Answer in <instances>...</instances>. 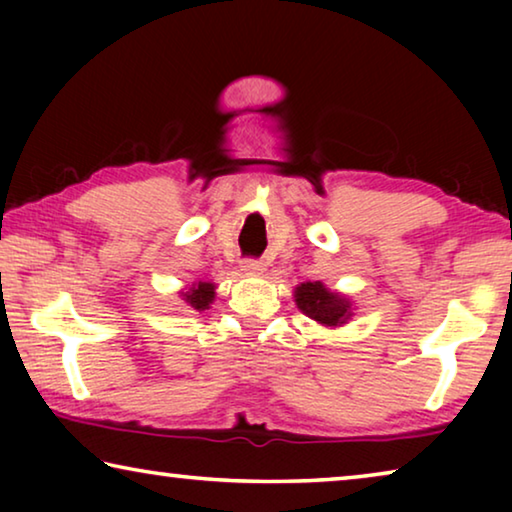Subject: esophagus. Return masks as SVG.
<instances>
[{
	"instance_id": "34e87169",
	"label": "esophagus",
	"mask_w": 512,
	"mask_h": 512,
	"mask_svg": "<svg viewBox=\"0 0 512 512\" xmlns=\"http://www.w3.org/2000/svg\"><path fill=\"white\" fill-rule=\"evenodd\" d=\"M241 271H246V273H262L264 271V262H262V259H244V264H241Z\"/></svg>"
}]
</instances>
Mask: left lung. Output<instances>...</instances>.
<instances>
[{
	"label": "left lung",
	"mask_w": 512,
	"mask_h": 512,
	"mask_svg": "<svg viewBox=\"0 0 512 512\" xmlns=\"http://www.w3.org/2000/svg\"><path fill=\"white\" fill-rule=\"evenodd\" d=\"M296 302L302 314L318 320L323 325H339L348 318V302L327 291L320 282H305L296 289Z\"/></svg>",
	"instance_id": "left-lung-1"
}]
</instances>
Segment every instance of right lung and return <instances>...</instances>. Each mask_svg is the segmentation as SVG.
Segmentation results:
<instances>
[{
	"label": "right lung",
	"instance_id": "1",
	"mask_svg": "<svg viewBox=\"0 0 512 512\" xmlns=\"http://www.w3.org/2000/svg\"><path fill=\"white\" fill-rule=\"evenodd\" d=\"M185 300L189 302V305H192L194 309H207V305H210V302L214 300V284H210V282H198L196 287H192L189 289L187 293H185Z\"/></svg>",
	"mask_w": 512,
	"mask_h": 512
}]
</instances>
